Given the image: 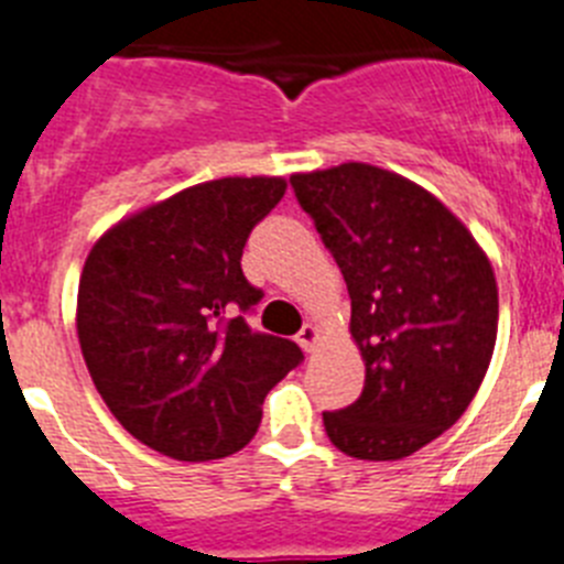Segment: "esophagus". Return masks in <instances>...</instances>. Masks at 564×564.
<instances>
[{
  "label": "esophagus",
  "mask_w": 564,
  "mask_h": 564,
  "mask_svg": "<svg viewBox=\"0 0 564 564\" xmlns=\"http://www.w3.org/2000/svg\"><path fill=\"white\" fill-rule=\"evenodd\" d=\"M296 341H299V347H302V350L311 352L313 347H316V341H318V330L313 325H305L302 330L296 333Z\"/></svg>",
  "instance_id": "obj_1"
}]
</instances>
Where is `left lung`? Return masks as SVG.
I'll return each instance as SVG.
<instances>
[{
    "label": "left lung",
    "instance_id": "8db88e82",
    "mask_svg": "<svg viewBox=\"0 0 564 564\" xmlns=\"http://www.w3.org/2000/svg\"><path fill=\"white\" fill-rule=\"evenodd\" d=\"M350 293L356 403L322 412L336 449L401 460L466 412L497 341V282L468 228L426 188L370 163L293 174Z\"/></svg>",
    "mask_w": 564,
    "mask_h": 564
}]
</instances>
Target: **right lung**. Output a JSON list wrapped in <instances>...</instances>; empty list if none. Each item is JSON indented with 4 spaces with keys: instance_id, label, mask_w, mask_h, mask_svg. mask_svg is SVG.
<instances>
[{
    "instance_id": "right-lung-1",
    "label": "right lung",
    "mask_w": 564,
    "mask_h": 564,
    "mask_svg": "<svg viewBox=\"0 0 564 564\" xmlns=\"http://www.w3.org/2000/svg\"><path fill=\"white\" fill-rule=\"evenodd\" d=\"M282 194V177L200 183L89 251L76 316L84 361L109 412L149 449L188 463L234 455L257 435L268 392L305 358L246 322L262 291L239 259Z\"/></svg>"
}]
</instances>
